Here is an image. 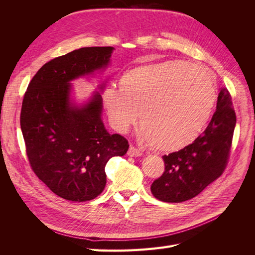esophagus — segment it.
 Returning <instances> with one entry per match:
<instances>
[{"mask_svg":"<svg viewBox=\"0 0 255 255\" xmlns=\"http://www.w3.org/2000/svg\"><path fill=\"white\" fill-rule=\"evenodd\" d=\"M141 154L142 153L138 149H136L135 146H133V145H130L128 151V155L129 157H139V156H141Z\"/></svg>","mask_w":255,"mask_h":255,"instance_id":"esophagus-1","label":"esophagus"}]
</instances>
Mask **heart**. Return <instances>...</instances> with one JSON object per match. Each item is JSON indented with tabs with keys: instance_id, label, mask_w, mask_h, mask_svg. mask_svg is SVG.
I'll list each match as a JSON object with an SVG mask.
<instances>
[{
	"instance_id": "1",
	"label": "heart",
	"mask_w": 255,
	"mask_h": 255,
	"mask_svg": "<svg viewBox=\"0 0 255 255\" xmlns=\"http://www.w3.org/2000/svg\"><path fill=\"white\" fill-rule=\"evenodd\" d=\"M216 98L214 76L205 67L165 60L126 72L119 89L105 88L101 101L117 132L126 133L139 114L140 140L160 151H174L202 132Z\"/></svg>"
}]
</instances>
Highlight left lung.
<instances>
[{
	"instance_id": "1",
	"label": "left lung",
	"mask_w": 255,
	"mask_h": 255,
	"mask_svg": "<svg viewBox=\"0 0 255 255\" xmlns=\"http://www.w3.org/2000/svg\"><path fill=\"white\" fill-rule=\"evenodd\" d=\"M236 115L227 88H220L213 118L202 135L182 150L164 155L165 171L151 185L163 202L180 203L199 195L225 170Z\"/></svg>"
}]
</instances>
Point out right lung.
<instances>
[{"label": "right lung", "mask_w": 255, "mask_h": 255, "mask_svg": "<svg viewBox=\"0 0 255 255\" xmlns=\"http://www.w3.org/2000/svg\"><path fill=\"white\" fill-rule=\"evenodd\" d=\"M115 48L74 50L44 64L30 81L22 102L20 125L34 172L58 197L74 202L97 198L106 185L105 166L123 156L128 142L110 134L102 120L101 94L82 103L72 82L104 72Z\"/></svg>", "instance_id": "add662e5"}]
</instances>
